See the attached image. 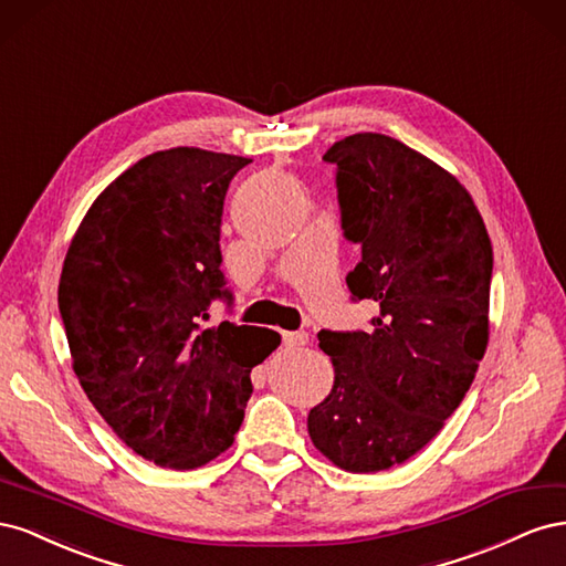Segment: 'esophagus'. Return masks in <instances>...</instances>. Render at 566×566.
Instances as JSON below:
<instances>
[{
  "label": "esophagus",
  "mask_w": 566,
  "mask_h": 566,
  "mask_svg": "<svg viewBox=\"0 0 566 566\" xmlns=\"http://www.w3.org/2000/svg\"><path fill=\"white\" fill-rule=\"evenodd\" d=\"M306 342H310V335H306L304 331H295V333H283V345L287 349H297V347H304Z\"/></svg>",
  "instance_id": "obj_1"
}]
</instances>
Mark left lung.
I'll return each instance as SVG.
<instances>
[{"label": "left lung", "instance_id": "8db88e82", "mask_svg": "<svg viewBox=\"0 0 566 566\" xmlns=\"http://www.w3.org/2000/svg\"><path fill=\"white\" fill-rule=\"evenodd\" d=\"M335 165L339 227L361 248L352 302L373 300L368 331H321L335 385L310 437L337 468L380 472L430 441L465 399L489 342L493 250L470 193L385 134H354Z\"/></svg>", "mask_w": 566, "mask_h": 566}]
</instances>
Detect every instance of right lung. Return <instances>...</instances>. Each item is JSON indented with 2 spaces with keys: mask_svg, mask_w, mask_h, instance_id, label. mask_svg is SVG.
I'll return each instance as SVG.
<instances>
[{
  "mask_svg": "<svg viewBox=\"0 0 566 566\" xmlns=\"http://www.w3.org/2000/svg\"><path fill=\"white\" fill-rule=\"evenodd\" d=\"M248 158L169 148L125 169L67 248L59 312L77 380L113 432L160 468L193 470L224 453L245 418L250 370L281 335L205 328L221 271V214Z\"/></svg>",
  "mask_w": 566,
  "mask_h": 566,
  "instance_id": "1",
  "label": "right lung"
}]
</instances>
